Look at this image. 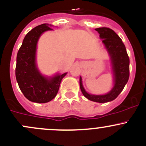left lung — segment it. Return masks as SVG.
I'll return each instance as SVG.
<instances>
[{"label":"left lung","mask_w":146,"mask_h":146,"mask_svg":"<svg viewBox=\"0 0 146 146\" xmlns=\"http://www.w3.org/2000/svg\"><path fill=\"white\" fill-rule=\"evenodd\" d=\"M95 30L99 33V38L102 40L106 50L109 54L113 74V87L105 94H92L85 90L80 76V87L82 94L89 100L97 103H106L115 99L128 82L129 59L122 40L114 31L106 27L98 28Z\"/></svg>","instance_id":"left-lung-1"}]
</instances>
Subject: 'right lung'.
Wrapping results in <instances>:
<instances>
[{"mask_svg":"<svg viewBox=\"0 0 146 146\" xmlns=\"http://www.w3.org/2000/svg\"><path fill=\"white\" fill-rule=\"evenodd\" d=\"M51 27V24H42L30 31L24 38L17 55V81L24 96L32 102L43 104L52 100L57 94L61 80L67 74L56 73L53 76H45L37 66L38 40L44 32L53 30Z\"/></svg>","mask_w":146,"mask_h":146,"instance_id":"add662e5","label":"right lung"}]
</instances>
